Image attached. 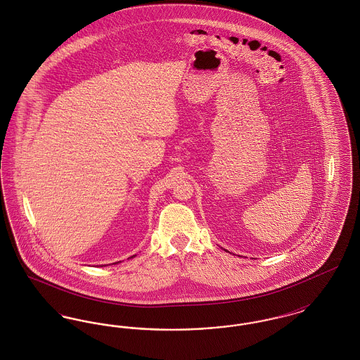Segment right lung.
Returning a JSON list of instances; mask_svg holds the SVG:
<instances>
[{
  "instance_id": "right-lung-1",
  "label": "right lung",
  "mask_w": 360,
  "mask_h": 360,
  "mask_svg": "<svg viewBox=\"0 0 360 360\" xmlns=\"http://www.w3.org/2000/svg\"><path fill=\"white\" fill-rule=\"evenodd\" d=\"M134 257H135V255H134Z\"/></svg>"
}]
</instances>
